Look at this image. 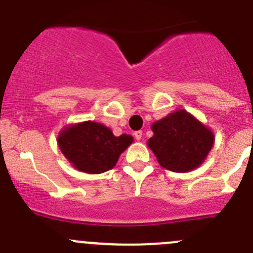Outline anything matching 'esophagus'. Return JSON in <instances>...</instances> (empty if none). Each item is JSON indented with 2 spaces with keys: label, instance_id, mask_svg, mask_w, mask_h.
I'll return each instance as SVG.
<instances>
[{
  "label": "esophagus",
  "instance_id": "esophagus-1",
  "mask_svg": "<svg viewBox=\"0 0 253 253\" xmlns=\"http://www.w3.org/2000/svg\"><path fill=\"white\" fill-rule=\"evenodd\" d=\"M142 131H136V132H134V133H133V136H134V138H136L137 139V141H139V139H141L142 138Z\"/></svg>",
  "mask_w": 253,
  "mask_h": 253
}]
</instances>
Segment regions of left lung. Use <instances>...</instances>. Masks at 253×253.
Segmentation results:
<instances>
[{
	"label": "left lung",
	"mask_w": 253,
	"mask_h": 253,
	"mask_svg": "<svg viewBox=\"0 0 253 253\" xmlns=\"http://www.w3.org/2000/svg\"><path fill=\"white\" fill-rule=\"evenodd\" d=\"M148 145L165 169L186 172L202 164L211 149L214 136L185 110L172 112L152 126Z\"/></svg>",
	"instance_id": "left-lung-1"
}]
</instances>
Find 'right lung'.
<instances>
[{
    "label": "right lung",
    "instance_id": "add662e5",
    "mask_svg": "<svg viewBox=\"0 0 253 253\" xmlns=\"http://www.w3.org/2000/svg\"><path fill=\"white\" fill-rule=\"evenodd\" d=\"M132 141L129 134L115 137L110 128L93 121L68 127L58 136V145L65 157L76 169L88 174L112 169Z\"/></svg>",
    "mask_w": 253,
    "mask_h": 253
}]
</instances>
